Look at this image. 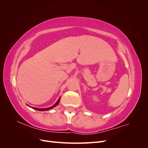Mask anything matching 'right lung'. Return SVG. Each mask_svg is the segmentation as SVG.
Returning <instances> with one entry per match:
<instances>
[{
	"mask_svg": "<svg viewBox=\"0 0 148 148\" xmlns=\"http://www.w3.org/2000/svg\"><path fill=\"white\" fill-rule=\"evenodd\" d=\"M60 97H59V99H58V101H57V102L56 103V104H55L54 105H53L52 106H51V107H47V108H44V109H39V108H36V107H31V106H29V105H28V104H26V105H27L28 107H31V108H33V109H35V110H40V111H45V110H49V109H51L53 108V107H56L58 104H59V102H60Z\"/></svg>",
	"mask_w": 148,
	"mask_h": 148,
	"instance_id": "obj_1",
	"label": "right lung"
}]
</instances>
